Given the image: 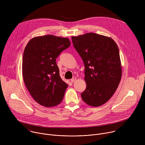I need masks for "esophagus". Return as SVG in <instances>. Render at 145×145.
Instances as JSON below:
<instances>
[{"mask_svg":"<svg viewBox=\"0 0 145 145\" xmlns=\"http://www.w3.org/2000/svg\"><path fill=\"white\" fill-rule=\"evenodd\" d=\"M76 80V77H73V78L71 80V81L72 82H74Z\"/></svg>","mask_w":145,"mask_h":145,"instance_id":"obj_1","label":"esophagus"}]
</instances>
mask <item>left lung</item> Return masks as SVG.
Wrapping results in <instances>:
<instances>
[{
    "label": "left lung",
    "mask_w": 145,
    "mask_h": 145,
    "mask_svg": "<svg viewBox=\"0 0 145 145\" xmlns=\"http://www.w3.org/2000/svg\"><path fill=\"white\" fill-rule=\"evenodd\" d=\"M73 45L85 67L82 100L92 107L104 105L115 93L121 77L119 51L110 37L93 33L72 36Z\"/></svg>",
    "instance_id": "8db88e82"
}]
</instances>
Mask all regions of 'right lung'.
<instances>
[{
    "mask_svg": "<svg viewBox=\"0 0 145 145\" xmlns=\"http://www.w3.org/2000/svg\"><path fill=\"white\" fill-rule=\"evenodd\" d=\"M70 45L68 38L53 35L36 37L27 43L23 56V78L30 95L40 105L54 107L63 100L68 85L59 76L56 59Z\"/></svg>",
    "mask_w": 145,
    "mask_h": 145,
    "instance_id": "right-lung-1",
    "label": "right lung"
}]
</instances>
